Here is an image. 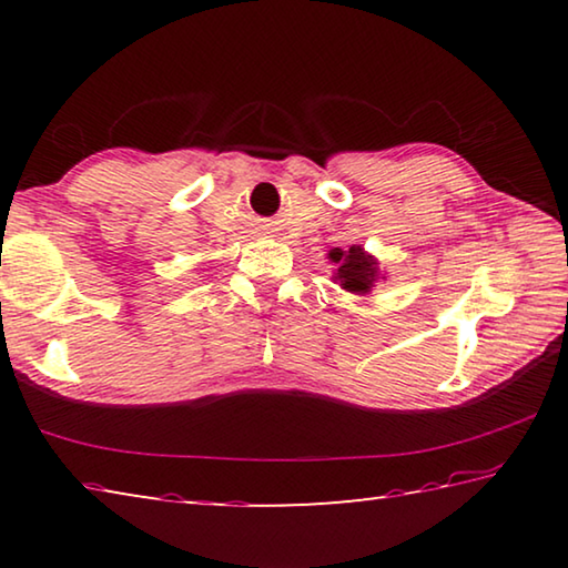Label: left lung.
<instances>
[{
    "label": "left lung",
    "instance_id": "8db88e82",
    "mask_svg": "<svg viewBox=\"0 0 568 568\" xmlns=\"http://www.w3.org/2000/svg\"><path fill=\"white\" fill-rule=\"evenodd\" d=\"M333 263H341L338 267V281L345 287V291L351 293H368L373 287V281H376V273H378V263L373 261L371 255L363 253L361 245H353L348 253L341 247H335L333 253Z\"/></svg>",
    "mask_w": 568,
    "mask_h": 568
}]
</instances>
